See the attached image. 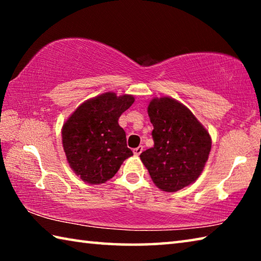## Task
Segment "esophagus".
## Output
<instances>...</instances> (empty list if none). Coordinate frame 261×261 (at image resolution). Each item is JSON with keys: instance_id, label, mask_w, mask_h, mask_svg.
<instances>
[{"instance_id": "obj_1", "label": "esophagus", "mask_w": 261, "mask_h": 261, "mask_svg": "<svg viewBox=\"0 0 261 261\" xmlns=\"http://www.w3.org/2000/svg\"><path fill=\"white\" fill-rule=\"evenodd\" d=\"M143 146H138V147H136V148H134V154H135V155H137V156H138L139 155V154L141 153V152H143Z\"/></svg>"}]
</instances>
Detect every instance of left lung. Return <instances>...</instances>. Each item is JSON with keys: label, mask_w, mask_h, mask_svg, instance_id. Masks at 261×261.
I'll return each instance as SVG.
<instances>
[{"label": "left lung", "mask_w": 261, "mask_h": 261, "mask_svg": "<svg viewBox=\"0 0 261 261\" xmlns=\"http://www.w3.org/2000/svg\"><path fill=\"white\" fill-rule=\"evenodd\" d=\"M154 146L140 154L154 184L175 192L193 183L208 159L212 139L190 110L168 96L148 105Z\"/></svg>", "instance_id": "left-lung-1"}]
</instances>
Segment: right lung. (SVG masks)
Masks as SVG:
<instances>
[{
    "label": "right lung",
    "instance_id": "add662e5",
    "mask_svg": "<svg viewBox=\"0 0 261 261\" xmlns=\"http://www.w3.org/2000/svg\"><path fill=\"white\" fill-rule=\"evenodd\" d=\"M135 102L132 95L112 92L79 106L62 127V141L71 169L84 182L101 184L113 177L134 153L126 146L118 118Z\"/></svg>",
    "mask_w": 261,
    "mask_h": 261
}]
</instances>
